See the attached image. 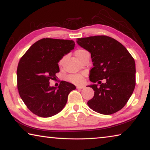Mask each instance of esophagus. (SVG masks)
<instances>
[{"mask_svg": "<svg viewBox=\"0 0 150 150\" xmlns=\"http://www.w3.org/2000/svg\"><path fill=\"white\" fill-rule=\"evenodd\" d=\"M84 87L83 86H78L76 87L77 89H83Z\"/></svg>", "mask_w": 150, "mask_h": 150, "instance_id": "34e87169", "label": "esophagus"}]
</instances>
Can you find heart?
I'll return each mask as SVG.
<instances>
[{
  "mask_svg": "<svg viewBox=\"0 0 150 150\" xmlns=\"http://www.w3.org/2000/svg\"><path fill=\"white\" fill-rule=\"evenodd\" d=\"M85 52H86V51L85 50H83V49H78V50L75 51L74 54H75V56L78 58V59H79L80 58V56H82ZM62 60H61L60 61V62H59V64H60L62 63ZM68 80H69L70 82L73 83V84H79L83 82V76L80 74H72V75H70L68 77Z\"/></svg>",
  "mask_w": 150,
  "mask_h": 150,
  "instance_id": "obj_1",
  "label": "heart"
}]
</instances>
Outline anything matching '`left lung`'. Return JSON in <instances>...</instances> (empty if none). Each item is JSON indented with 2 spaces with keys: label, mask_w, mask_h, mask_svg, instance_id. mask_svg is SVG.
<instances>
[{
  "label": "left lung",
  "mask_w": 150,
  "mask_h": 150,
  "mask_svg": "<svg viewBox=\"0 0 150 150\" xmlns=\"http://www.w3.org/2000/svg\"><path fill=\"white\" fill-rule=\"evenodd\" d=\"M78 45L91 54L93 67L89 85L94 96L88 102L90 108L110 115L121 110L128 101L136 86V64L125 46L106 36L78 38ZM107 82L101 83L100 80Z\"/></svg>",
  "instance_id": "obj_1"
}]
</instances>
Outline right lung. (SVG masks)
Returning a JSON list of instances; mask_svg holds the SVG:
<instances>
[{
    "label": "right lung",
    "mask_w": 150,
    "mask_h": 150,
    "mask_svg": "<svg viewBox=\"0 0 150 150\" xmlns=\"http://www.w3.org/2000/svg\"><path fill=\"white\" fill-rule=\"evenodd\" d=\"M73 40L42 38L32 45L19 61L17 86L21 99L36 116L48 117L62 110L69 93L76 89L70 82L62 81L58 88L50 86L60 72L58 62L74 48Z\"/></svg>",
    "instance_id": "obj_1"
}]
</instances>
